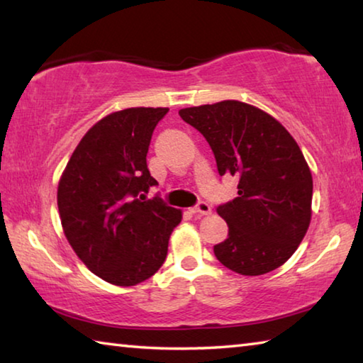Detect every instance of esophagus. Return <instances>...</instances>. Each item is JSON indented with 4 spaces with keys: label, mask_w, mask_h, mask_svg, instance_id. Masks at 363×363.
Here are the masks:
<instances>
[{
    "label": "esophagus",
    "mask_w": 363,
    "mask_h": 363,
    "mask_svg": "<svg viewBox=\"0 0 363 363\" xmlns=\"http://www.w3.org/2000/svg\"><path fill=\"white\" fill-rule=\"evenodd\" d=\"M192 213L196 214V216H208V214H211V206L206 203V201H199L194 208H192Z\"/></svg>",
    "instance_id": "obj_1"
}]
</instances>
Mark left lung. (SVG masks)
<instances>
[{
	"label": "left lung",
	"mask_w": 363,
	"mask_h": 363,
	"mask_svg": "<svg viewBox=\"0 0 363 363\" xmlns=\"http://www.w3.org/2000/svg\"><path fill=\"white\" fill-rule=\"evenodd\" d=\"M203 134L220 176L238 177V196L216 211L229 225L214 255L242 275H262L290 259L311 224L312 174L303 152L261 108L223 101L179 110Z\"/></svg>",
	"instance_id": "1"
}]
</instances>
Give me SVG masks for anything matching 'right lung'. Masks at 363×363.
<instances>
[{
	"mask_svg": "<svg viewBox=\"0 0 363 363\" xmlns=\"http://www.w3.org/2000/svg\"><path fill=\"white\" fill-rule=\"evenodd\" d=\"M163 107H133L107 115L79 140L57 189L67 240L86 267L118 286L150 279L167 259L169 235L182 211L160 196L147 152Z\"/></svg>",
	"mask_w": 363,
	"mask_h": 363,
	"instance_id": "add662e5",
	"label": "right lung"
}]
</instances>
